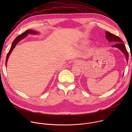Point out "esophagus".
<instances>
[{"label":"esophagus","instance_id":"obj_1","mask_svg":"<svg viewBox=\"0 0 132 132\" xmlns=\"http://www.w3.org/2000/svg\"><path fill=\"white\" fill-rule=\"evenodd\" d=\"M81 61H78V60H77V61H75L74 62V63L76 64V65H80V64H81Z\"/></svg>","mask_w":132,"mask_h":132}]
</instances>
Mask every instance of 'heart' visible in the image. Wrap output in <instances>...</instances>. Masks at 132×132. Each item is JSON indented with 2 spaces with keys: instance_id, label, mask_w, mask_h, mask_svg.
<instances>
[{
  "instance_id": "b5f03b06",
  "label": "heart",
  "mask_w": 132,
  "mask_h": 132,
  "mask_svg": "<svg viewBox=\"0 0 132 132\" xmlns=\"http://www.w3.org/2000/svg\"><path fill=\"white\" fill-rule=\"evenodd\" d=\"M89 43H90V41H89V40H82V41L80 42V45H81L82 46H87Z\"/></svg>"
}]
</instances>
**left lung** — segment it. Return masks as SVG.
<instances>
[{
  "label": "left lung",
  "mask_w": 132,
  "mask_h": 132,
  "mask_svg": "<svg viewBox=\"0 0 132 132\" xmlns=\"http://www.w3.org/2000/svg\"><path fill=\"white\" fill-rule=\"evenodd\" d=\"M105 36H106V39L108 40L109 42H115L117 43V44H114V45H113L112 47H114L120 49L122 51V52L124 54V55L125 56V58H126V60L127 62H128V53L126 50L125 45L123 44V41L118 36H117L114 34H113L108 31L106 32ZM123 75H124V73H123Z\"/></svg>",
  "instance_id": "8db88e82"
}]
</instances>
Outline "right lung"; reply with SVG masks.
Masks as SVG:
<instances>
[{
    "label": "right lung",
    "instance_id": "1",
    "mask_svg": "<svg viewBox=\"0 0 132 132\" xmlns=\"http://www.w3.org/2000/svg\"><path fill=\"white\" fill-rule=\"evenodd\" d=\"M29 34L36 35V34H38L39 32H37L36 31H35L34 30H28L24 32H23V33L21 34L20 35H18L16 37V38L14 39V40L13 41V42H12L11 46L10 47V49L8 53L7 54V57H6V66H7V61H8V58H9V56L10 55V54L11 53V52H12V50H13V48L15 47V45L19 42V41H20L21 40V39H23L24 37H26Z\"/></svg>",
    "mask_w": 132,
    "mask_h": 132
}]
</instances>
